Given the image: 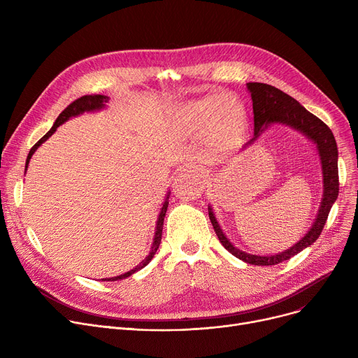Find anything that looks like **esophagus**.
Instances as JSON below:
<instances>
[{"label":"esophagus","instance_id":"obj_1","mask_svg":"<svg viewBox=\"0 0 358 358\" xmlns=\"http://www.w3.org/2000/svg\"><path fill=\"white\" fill-rule=\"evenodd\" d=\"M184 169H187V171H192V173H196L199 177H204L206 176V171L203 168H200V166H197V165H185V168Z\"/></svg>","mask_w":358,"mask_h":358}]
</instances>
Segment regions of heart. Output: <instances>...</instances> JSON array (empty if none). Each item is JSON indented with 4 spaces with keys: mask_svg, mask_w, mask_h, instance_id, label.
Wrapping results in <instances>:
<instances>
[{
    "mask_svg": "<svg viewBox=\"0 0 358 358\" xmlns=\"http://www.w3.org/2000/svg\"><path fill=\"white\" fill-rule=\"evenodd\" d=\"M245 117L242 104L229 96H209L184 106L180 126L187 134L208 130L215 141H228L236 136Z\"/></svg>",
    "mask_w": 358,
    "mask_h": 358,
    "instance_id": "obj_1",
    "label": "heart"
}]
</instances>
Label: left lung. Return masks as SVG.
Returning <instances> with one entry per match:
<instances>
[{
	"label": "left lung",
	"mask_w": 358,
	"mask_h": 358,
	"mask_svg": "<svg viewBox=\"0 0 358 358\" xmlns=\"http://www.w3.org/2000/svg\"><path fill=\"white\" fill-rule=\"evenodd\" d=\"M247 87L251 92L254 110V138L248 142V145L252 143L267 126L273 123H283L302 131L303 135L313 141V143H316L317 154L321 157L322 165L324 197L312 228L292 248L280 254L262 257L235 248L220 229L215 213L209 206V217L213 224V229L222 242V245L232 255L252 266H275L278 262H283L306 247L312 245L319 235H321L332 204L338 197V190H340V180H338V148L331 129L321 119H317L310 111H308L302 104H299L293 97L287 96L286 92L262 83H248Z\"/></svg>",
	"instance_id": "1"
}]
</instances>
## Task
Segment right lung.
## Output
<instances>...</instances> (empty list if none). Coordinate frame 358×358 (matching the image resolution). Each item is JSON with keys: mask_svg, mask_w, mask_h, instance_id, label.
<instances>
[{"mask_svg": "<svg viewBox=\"0 0 358 358\" xmlns=\"http://www.w3.org/2000/svg\"><path fill=\"white\" fill-rule=\"evenodd\" d=\"M107 97L106 96H101V94H92V96H83L81 99H77L75 101H72L62 113L61 115L58 116V119H56V122H55V124L52 126V129L48 131V134L37 142L31 149H30V152H29V155H27V159H26V169H27V165H29V162H30V158H31V155L34 154V150L39 148L46 139H49L53 134H55V130L58 129L62 123H65L68 119H71V117H73V116H78V115H83L84 111H94V110H100V108H103L104 106H106V103H107ZM168 199H169V193L166 194V199H165V201L162 203V209H161V213H159V216H158V222H157V229H155V238H154V242H152V250H150V252H149V255L141 262L139 266H136L134 270H130V271H127V273H124V274H122V275H117V277H111V278H104L106 281H108V280H111V281H116V280H122V278H126V277H129V275H131L134 273H136V271H139V270H142L145 266H148L149 264V261L154 258V255H155V252H157V250L159 248V243H161V236H162V224H164V217H165V213H166V209H168Z\"/></svg>", "mask_w": 358, "mask_h": 358, "instance_id": "add662e5", "label": "right lung"}]
</instances>
